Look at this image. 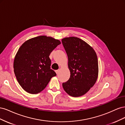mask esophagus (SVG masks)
Returning <instances> with one entry per match:
<instances>
[{
	"label": "esophagus",
	"mask_w": 125,
	"mask_h": 125,
	"mask_svg": "<svg viewBox=\"0 0 125 125\" xmlns=\"http://www.w3.org/2000/svg\"><path fill=\"white\" fill-rule=\"evenodd\" d=\"M55 72H56V74H58L59 73V70H56V71H55Z\"/></svg>",
	"instance_id": "obj_1"
}]
</instances>
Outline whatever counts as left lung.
Wrapping results in <instances>:
<instances>
[{"mask_svg":"<svg viewBox=\"0 0 125 125\" xmlns=\"http://www.w3.org/2000/svg\"><path fill=\"white\" fill-rule=\"evenodd\" d=\"M68 59L69 80L62 83L64 90L71 96L84 95L96 81L98 60L96 52L84 41L75 37L62 40Z\"/></svg>","mask_w":125,"mask_h":125,"instance_id":"1","label":"left lung"}]
</instances>
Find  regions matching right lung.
Masks as SVG:
<instances>
[{
    "instance_id": "right-lung-1",
    "label": "right lung",
    "mask_w": 125,
    "mask_h": 125,
    "mask_svg": "<svg viewBox=\"0 0 125 125\" xmlns=\"http://www.w3.org/2000/svg\"><path fill=\"white\" fill-rule=\"evenodd\" d=\"M60 42L51 37L39 36L22 44L15 56L13 68L17 81L25 91L37 94L56 76L51 69V52Z\"/></svg>"
}]
</instances>
